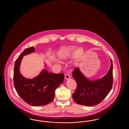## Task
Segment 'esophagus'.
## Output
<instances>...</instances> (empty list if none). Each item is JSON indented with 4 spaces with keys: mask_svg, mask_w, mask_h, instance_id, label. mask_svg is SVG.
Wrapping results in <instances>:
<instances>
[{
    "mask_svg": "<svg viewBox=\"0 0 129 129\" xmlns=\"http://www.w3.org/2000/svg\"><path fill=\"white\" fill-rule=\"evenodd\" d=\"M71 78V77H70V75L69 74H67L65 75V78L66 79H70Z\"/></svg>",
    "mask_w": 129,
    "mask_h": 129,
    "instance_id": "obj_1",
    "label": "esophagus"
}]
</instances>
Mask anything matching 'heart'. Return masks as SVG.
<instances>
[{
	"label": "heart",
	"mask_w": 129,
	"mask_h": 129,
	"mask_svg": "<svg viewBox=\"0 0 129 129\" xmlns=\"http://www.w3.org/2000/svg\"><path fill=\"white\" fill-rule=\"evenodd\" d=\"M75 46L63 47L58 52V57L60 59H65L74 54L77 60H80L84 54V51L82 48H78L76 50Z\"/></svg>",
	"instance_id": "1"
}]
</instances>
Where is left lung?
<instances>
[{
	"mask_svg": "<svg viewBox=\"0 0 129 129\" xmlns=\"http://www.w3.org/2000/svg\"><path fill=\"white\" fill-rule=\"evenodd\" d=\"M109 72L100 79L90 81L85 78L78 68L72 72V76L77 84V88L72 97L77 104L92 106L101 103L109 94L113 84V62L111 59Z\"/></svg>",
	"mask_w": 129,
	"mask_h": 129,
	"instance_id": "1",
	"label": "left lung"
}]
</instances>
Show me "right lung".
I'll use <instances>...</instances> for the list:
<instances>
[{
    "mask_svg": "<svg viewBox=\"0 0 129 129\" xmlns=\"http://www.w3.org/2000/svg\"><path fill=\"white\" fill-rule=\"evenodd\" d=\"M35 51L34 46L25 49L16 59L14 70V84L17 94L24 101L33 106L46 105L52 101L56 89L64 80L63 73H49L44 70L34 78H24L19 72L21 61L24 55Z\"/></svg>",
    "mask_w": 129,
    "mask_h": 129,
    "instance_id": "obj_1",
    "label": "right lung"
}]
</instances>
